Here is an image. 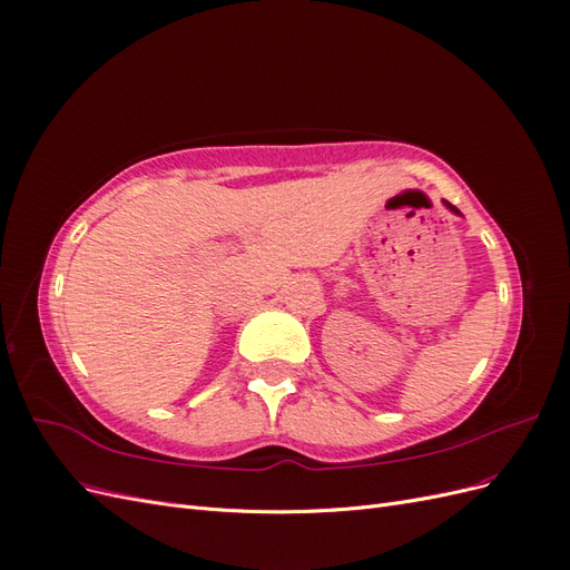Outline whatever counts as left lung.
<instances>
[{"instance_id":"8db88e82","label":"left lung","mask_w":570,"mask_h":570,"mask_svg":"<svg viewBox=\"0 0 570 570\" xmlns=\"http://www.w3.org/2000/svg\"><path fill=\"white\" fill-rule=\"evenodd\" d=\"M444 206H446V209H450V212H452V214H456V216H461V212H459V209H456V206H452V204H450V202H444Z\"/></svg>"}]
</instances>
